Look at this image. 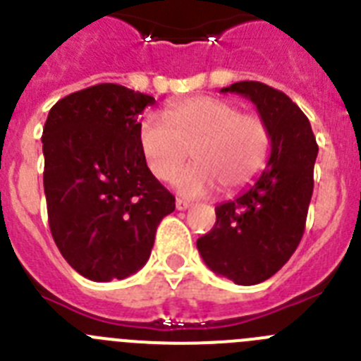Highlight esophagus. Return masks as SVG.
Instances as JSON below:
<instances>
[{
  "instance_id": "esophagus-1",
  "label": "esophagus",
  "mask_w": 361,
  "mask_h": 361,
  "mask_svg": "<svg viewBox=\"0 0 361 361\" xmlns=\"http://www.w3.org/2000/svg\"><path fill=\"white\" fill-rule=\"evenodd\" d=\"M175 206H177V209H180V212H184V209H190L191 208V204L188 202V200H183V199H177Z\"/></svg>"
}]
</instances>
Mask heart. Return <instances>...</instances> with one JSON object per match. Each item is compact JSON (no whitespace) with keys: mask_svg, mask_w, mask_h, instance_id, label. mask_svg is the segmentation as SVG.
Returning a JSON list of instances; mask_svg holds the SVG:
<instances>
[{"mask_svg":"<svg viewBox=\"0 0 361 361\" xmlns=\"http://www.w3.org/2000/svg\"><path fill=\"white\" fill-rule=\"evenodd\" d=\"M148 168L159 180H171L193 149L197 164L177 178L184 197H204L216 186L244 188L266 166L271 135L266 121L215 97H191L171 104L164 117L149 114L139 126Z\"/></svg>","mask_w":361,"mask_h":361,"instance_id":"1","label":"heart"}]
</instances>
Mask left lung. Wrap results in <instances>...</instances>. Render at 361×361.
<instances>
[{
    "label": "left lung",
    "instance_id": "obj_1",
    "mask_svg": "<svg viewBox=\"0 0 361 361\" xmlns=\"http://www.w3.org/2000/svg\"><path fill=\"white\" fill-rule=\"evenodd\" d=\"M220 92L244 95L257 106L269 128L271 155L247 190L216 206L215 226L197 250L213 273L255 286L275 275L302 240L318 145L304 111L283 92L258 81Z\"/></svg>",
    "mask_w": 361,
    "mask_h": 361
}]
</instances>
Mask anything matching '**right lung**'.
Returning a JSON list of instances; mask_svg holds the SVG:
<instances>
[{
  "label": "right lung",
  "mask_w": 361,
  "mask_h": 361,
  "mask_svg": "<svg viewBox=\"0 0 361 361\" xmlns=\"http://www.w3.org/2000/svg\"><path fill=\"white\" fill-rule=\"evenodd\" d=\"M152 95L103 82L57 101L43 128L50 231L66 262L94 282L148 262L175 197L153 177L139 142Z\"/></svg>",
  "instance_id": "add662e5"
}]
</instances>
